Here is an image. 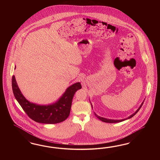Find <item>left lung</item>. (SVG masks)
<instances>
[{"mask_svg":"<svg viewBox=\"0 0 160 160\" xmlns=\"http://www.w3.org/2000/svg\"><path fill=\"white\" fill-rule=\"evenodd\" d=\"M142 104H143V102L141 104V105L140 107L138 108V109L136 111L134 114H132V115H131L129 117H128V118H125V119H122V120H110V119H107V118H103V117H101L98 116H97V114L95 113V112H94V115L96 116L97 117V118H98L100 120H101V121H103V122H108V123H114V122H121V121H124V120H127V119H128V118H130L131 117H132L134 116L135 114H136V113L137 112H138L139 110H140V109L141 108V107H142Z\"/></svg>","mask_w":160,"mask_h":160,"instance_id":"1","label":"left lung"}]
</instances>
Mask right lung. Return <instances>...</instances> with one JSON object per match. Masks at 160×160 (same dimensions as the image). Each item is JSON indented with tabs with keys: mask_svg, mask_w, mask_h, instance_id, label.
Wrapping results in <instances>:
<instances>
[{
	"mask_svg": "<svg viewBox=\"0 0 160 160\" xmlns=\"http://www.w3.org/2000/svg\"><path fill=\"white\" fill-rule=\"evenodd\" d=\"M12 86L16 99L27 115L33 121L43 124H56L67 119L70 112L74 95L82 88L80 83L76 82L68 88L63 96L56 103L39 106L30 102L24 98L18 86L15 76H12Z\"/></svg>",
	"mask_w": 160,
	"mask_h": 160,
	"instance_id": "1",
	"label": "right lung"
}]
</instances>
